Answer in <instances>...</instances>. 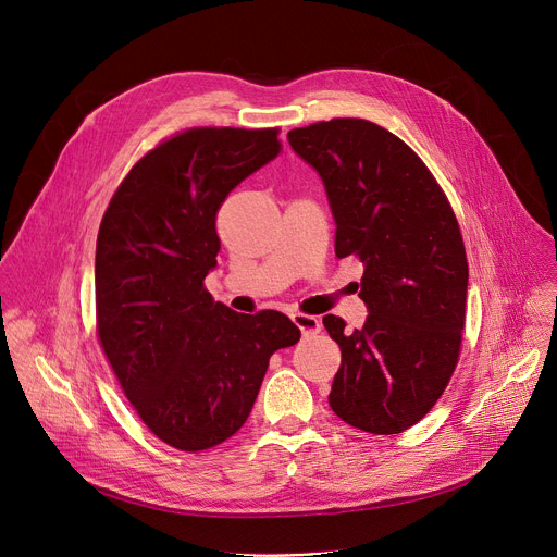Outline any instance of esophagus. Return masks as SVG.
<instances>
[{
	"mask_svg": "<svg viewBox=\"0 0 557 557\" xmlns=\"http://www.w3.org/2000/svg\"><path fill=\"white\" fill-rule=\"evenodd\" d=\"M293 322H295V326L301 331V335H304V337H308V335H317V333L322 331V320H320V317H314V314L295 312V314H293Z\"/></svg>",
	"mask_w": 557,
	"mask_h": 557,
	"instance_id": "1",
	"label": "esophagus"
}]
</instances>
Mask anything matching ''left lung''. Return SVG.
Wrapping results in <instances>:
<instances>
[{
  "instance_id": "8db88e82",
  "label": "left lung",
  "mask_w": 557,
  "mask_h": 557,
  "mask_svg": "<svg viewBox=\"0 0 557 557\" xmlns=\"http://www.w3.org/2000/svg\"><path fill=\"white\" fill-rule=\"evenodd\" d=\"M288 143L326 185L335 256L363 264V326L324 317L342 350L329 404L352 428L399 434L434 408L460 357L469 269L456 213L419 153L376 123L320 121Z\"/></svg>"
}]
</instances>
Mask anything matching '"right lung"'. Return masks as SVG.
<instances>
[{
	"label": "right lung",
	"mask_w": 557,
	"mask_h": 557,
	"mask_svg": "<svg viewBox=\"0 0 557 557\" xmlns=\"http://www.w3.org/2000/svg\"><path fill=\"white\" fill-rule=\"evenodd\" d=\"M280 127H189L149 149L114 191L97 237V335L147 430L181 451L231 438L269 359L299 342L284 312L243 314L205 288L215 215L280 153Z\"/></svg>",
	"instance_id": "obj_1"
}]
</instances>
